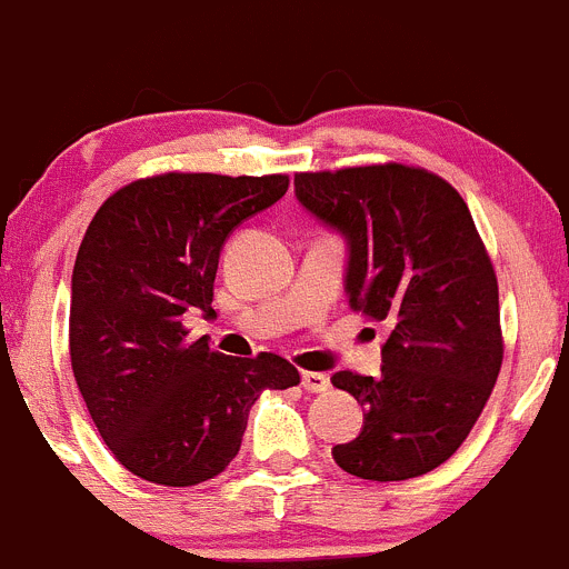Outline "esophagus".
<instances>
[{
	"instance_id": "34e87169",
	"label": "esophagus",
	"mask_w": 569,
	"mask_h": 569,
	"mask_svg": "<svg viewBox=\"0 0 569 569\" xmlns=\"http://www.w3.org/2000/svg\"><path fill=\"white\" fill-rule=\"evenodd\" d=\"M301 387L316 395L327 392L330 389V378L325 372H301Z\"/></svg>"
}]
</instances>
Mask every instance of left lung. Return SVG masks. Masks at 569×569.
I'll list each match as a JSON object with an SVG mask.
<instances>
[{"label":"left lung","mask_w":569,"mask_h":569,"mask_svg":"<svg viewBox=\"0 0 569 569\" xmlns=\"http://www.w3.org/2000/svg\"><path fill=\"white\" fill-rule=\"evenodd\" d=\"M296 197L349 239V307L389 325L378 378L332 375L367 411L332 457L372 482L435 471L471 435L505 356L497 273L466 200L406 163L299 171Z\"/></svg>","instance_id":"obj_1"}]
</instances>
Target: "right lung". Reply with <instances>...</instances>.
<instances>
[{"instance_id":"right-lung-1","label":"right lung","mask_w":569,"mask_h":569,"mask_svg":"<svg viewBox=\"0 0 569 569\" xmlns=\"http://www.w3.org/2000/svg\"><path fill=\"white\" fill-rule=\"evenodd\" d=\"M288 186V174L140 177L107 197L83 233L72 268V375L103 442L134 477L169 488L213 479L239 455L262 389L301 380L288 358L222 356L182 325L191 307L213 312L228 233Z\"/></svg>"}]
</instances>
